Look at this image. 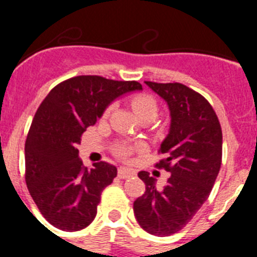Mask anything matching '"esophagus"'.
Instances as JSON below:
<instances>
[{"label": "esophagus", "instance_id": "34e87169", "mask_svg": "<svg viewBox=\"0 0 257 257\" xmlns=\"http://www.w3.org/2000/svg\"><path fill=\"white\" fill-rule=\"evenodd\" d=\"M136 172L131 169H127V167H119L118 169V178L121 179H128V178H133L135 176Z\"/></svg>", "mask_w": 257, "mask_h": 257}]
</instances>
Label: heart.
I'll list each match as a JSON object with an SVG mask.
<instances>
[{
	"instance_id": "b5f03b06",
	"label": "heart",
	"mask_w": 257,
	"mask_h": 257,
	"mask_svg": "<svg viewBox=\"0 0 257 257\" xmlns=\"http://www.w3.org/2000/svg\"><path fill=\"white\" fill-rule=\"evenodd\" d=\"M131 106H133L134 112L140 119H145V118H154L158 114V104H157V100L154 99L152 95L148 94H142V95H136L131 99ZM114 108V104H110L108 108L104 110V117H108L110 114V112ZM143 145H131L130 143L126 142H119L113 147V152L117 157L122 158V160H127L131 154L135 151H142Z\"/></svg>"
}]
</instances>
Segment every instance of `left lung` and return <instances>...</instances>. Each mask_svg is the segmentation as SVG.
Returning a JSON list of instances; mask_svg holds the SVG:
<instances>
[{
	"mask_svg": "<svg viewBox=\"0 0 257 257\" xmlns=\"http://www.w3.org/2000/svg\"><path fill=\"white\" fill-rule=\"evenodd\" d=\"M145 83L169 105L170 133L158 151L166 157L156 167L171 175L158 189L156 179L140 171L145 193L134 202V212L149 234L167 237L187 225L210 196L221 166L222 133L216 113L201 94L178 82Z\"/></svg>",
	"mask_w": 257,
	"mask_h": 257,
	"instance_id": "obj_1",
	"label": "left lung"
}]
</instances>
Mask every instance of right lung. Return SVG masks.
<instances>
[{"instance_id":"add662e5","label":"right lung","mask_w":257,"mask_h":257,"mask_svg":"<svg viewBox=\"0 0 257 257\" xmlns=\"http://www.w3.org/2000/svg\"><path fill=\"white\" fill-rule=\"evenodd\" d=\"M135 90H143L136 81L77 76L56 85L38 106L26 140V183L40 212L55 228L81 230L96 216L101 192L117 169L97 162L88 170L76 147L115 97Z\"/></svg>"}]
</instances>
